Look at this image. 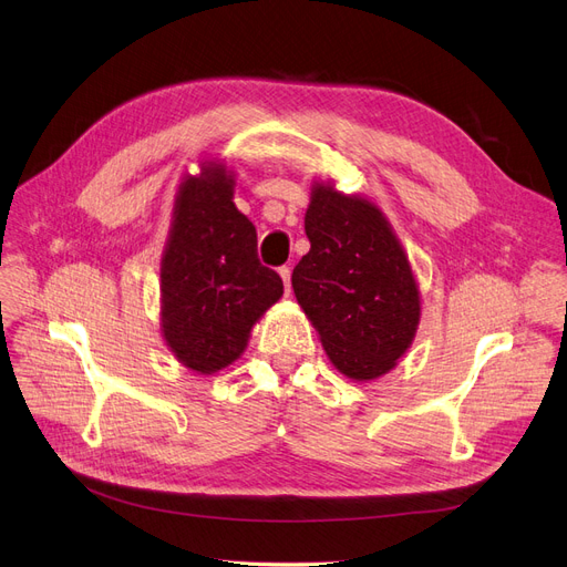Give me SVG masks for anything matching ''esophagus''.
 <instances>
[{"instance_id": "obj_1", "label": "esophagus", "mask_w": 567, "mask_h": 567, "mask_svg": "<svg viewBox=\"0 0 567 567\" xmlns=\"http://www.w3.org/2000/svg\"><path fill=\"white\" fill-rule=\"evenodd\" d=\"M278 272H280V278L285 282V295H289V287H291V270H289V266H282Z\"/></svg>"}]
</instances>
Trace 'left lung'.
<instances>
[{"mask_svg": "<svg viewBox=\"0 0 567 567\" xmlns=\"http://www.w3.org/2000/svg\"><path fill=\"white\" fill-rule=\"evenodd\" d=\"M310 251L291 272L299 306L331 364L352 381L394 369L421 322L409 257L371 200L316 184L306 209Z\"/></svg>", "mask_w": 567, "mask_h": 567, "instance_id": "1", "label": "left lung"}]
</instances>
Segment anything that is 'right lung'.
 I'll list each match as a JSON object with an SVG mask.
<instances>
[{"instance_id": "obj_1", "label": "right lung", "mask_w": 567, "mask_h": 567, "mask_svg": "<svg viewBox=\"0 0 567 567\" xmlns=\"http://www.w3.org/2000/svg\"><path fill=\"white\" fill-rule=\"evenodd\" d=\"M234 173L207 161L179 184L161 259V331L192 371L236 362L249 331L282 297V280L257 257V228L234 203Z\"/></svg>"}]
</instances>
